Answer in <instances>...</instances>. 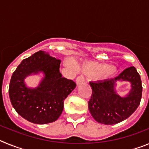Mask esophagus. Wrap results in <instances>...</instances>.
<instances>
[{"mask_svg":"<svg viewBox=\"0 0 149 149\" xmlns=\"http://www.w3.org/2000/svg\"><path fill=\"white\" fill-rule=\"evenodd\" d=\"M84 82H85V79H84V76H82V75L78 76V77L76 78V84H77V85L83 84V83H84Z\"/></svg>","mask_w":149,"mask_h":149,"instance_id":"obj_1","label":"esophagus"}]
</instances>
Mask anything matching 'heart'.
<instances>
[{
  "instance_id": "obj_1",
  "label": "heart",
  "mask_w": 149,
  "mask_h": 149,
  "mask_svg": "<svg viewBox=\"0 0 149 149\" xmlns=\"http://www.w3.org/2000/svg\"><path fill=\"white\" fill-rule=\"evenodd\" d=\"M81 69L84 72L89 74H98L106 70L104 74L106 77H110L114 74V69L112 68H110V65H103L93 62H86L84 63L81 66Z\"/></svg>"
}]
</instances>
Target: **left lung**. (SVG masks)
<instances>
[{
    "mask_svg": "<svg viewBox=\"0 0 149 149\" xmlns=\"http://www.w3.org/2000/svg\"><path fill=\"white\" fill-rule=\"evenodd\" d=\"M119 80L128 81L132 89L125 97L115 93V86ZM93 89L88 102L89 110L96 122L104 125H114L125 120L132 115L140 104L142 98V81L134 66L126 68L119 76L104 81L90 82Z\"/></svg>",
    "mask_w": 149,
    "mask_h": 149,
    "instance_id": "8db88e82",
    "label": "left lung"
}]
</instances>
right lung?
Returning a JSON list of instances; mask_svg holds the SVG:
<instances>
[{"instance_id": "obj_1", "label": "right lung", "mask_w": 149, "mask_h": 149, "mask_svg": "<svg viewBox=\"0 0 149 149\" xmlns=\"http://www.w3.org/2000/svg\"><path fill=\"white\" fill-rule=\"evenodd\" d=\"M60 60L39 51L22 60L13 72L9 87L12 105L24 119L35 124L53 122L61 115L64 101L76 86L72 80L62 77ZM42 72L45 77L39 86L28 88L24 78Z\"/></svg>"}]
</instances>
